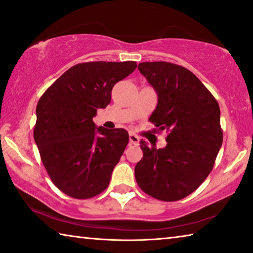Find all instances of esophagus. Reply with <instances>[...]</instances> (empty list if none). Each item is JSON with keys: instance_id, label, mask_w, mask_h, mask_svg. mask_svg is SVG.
Wrapping results in <instances>:
<instances>
[{"instance_id": "1", "label": "esophagus", "mask_w": 253, "mask_h": 253, "mask_svg": "<svg viewBox=\"0 0 253 253\" xmlns=\"http://www.w3.org/2000/svg\"><path fill=\"white\" fill-rule=\"evenodd\" d=\"M129 142L132 145H138L139 137L137 136V135H135V134H132V132H130V134H129Z\"/></svg>"}]
</instances>
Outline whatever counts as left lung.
<instances>
[{
  "mask_svg": "<svg viewBox=\"0 0 253 253\" xmlns=\"http://www.w3.org/2000/svg\"><path fill=\"white\" fill-rule=\"evenodd\" d=\"M138 70L158 96L148 121L166 130L168 145L157 149L140 140L136 164L138 186L154 199L173 202L198 188L211 170L223 142L220 107L198 77L170 62H142Z\"/></svg>",
  "mask_w": 253,
  "mask_h": 253,
  "instance_id": "left-lung-1",
  "label": "left lung"
}]
</instances>
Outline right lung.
I'll return each mask as SVG.
<instances>
[{
	"mask_svg": "<svg viewBox=\"0 0 253 253\" xmlns=\"http://www.w3.org/2000/svg\"><path fill=\"white\" fill-rule=\"evenodd\" d=\"M136 67L135 61L78 63L38 101L34 140L51 181L70 198L90 199L108 187L129 136L123 128L96 129L92 118Z\"/></svg>",
	"mask_w": 253,
	"mask_h": 253,
	"instance_id": "right-lung-1",
	"label": "right lung"
}]
</instances>
